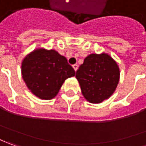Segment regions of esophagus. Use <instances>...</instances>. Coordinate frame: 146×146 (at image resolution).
I'll use <instances>...</instances> for the list:
<instances>
[{
  "label": "esophagus",
  "instance_id": "1",
  "mask_svg": "<svg viewBox=\"0 0 146 146\" xmlns=\"http://www.w3.org/2000/svg\"><path fill=\"white\" fill-rule=\"evenodd\" d=\"M73 68L74 69V70L75 71H77V69H78V65H77V64H75V65H73Z\"/></svg>",
  "mask_w": 146,
  "mask_h": 146
}]
</instances>
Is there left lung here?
<instances>
[{
	"label": "left lung",
	"mask_w": 146,
	"mask_h": 146,
	"mask_svg": "<svg viewBox=\"0 0 146 146\" xmlns=\"http://www.w3.org/2000/svg\"><path fill=\"white\" fill-rule=\"evenodd\" d=\"M120 77L117 63L104 54H90L76 73L81 93L91 103H101L116 90Z\"/></svg>",
	"instance_id": "8db88e82"
}]
</instances>
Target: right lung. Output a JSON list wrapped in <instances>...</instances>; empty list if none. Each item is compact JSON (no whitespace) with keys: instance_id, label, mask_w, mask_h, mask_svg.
I'll list each match as a JSON object with an SVG mask.
<instances>
[{"instance_id":"obj_1","label":"right lung","mask_w":146,"mask_h":146,"mask_svg":"<svg viewBox=\"0 0 146 146\" xmlns=\"http://www.w3.org/2000/svg\"><path fill=\"white\" fill-rule=\"evenodd\" d=\"M24 81L33 94L40 99L56 96L63 82L75 75V70L64 56L55 50L36 49L22 62Z\"/></svg>"}]
</instances>
